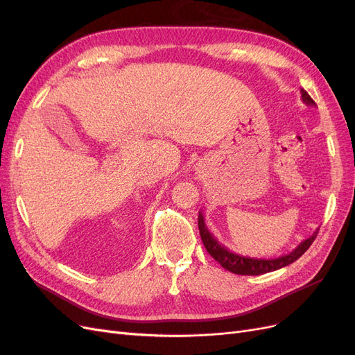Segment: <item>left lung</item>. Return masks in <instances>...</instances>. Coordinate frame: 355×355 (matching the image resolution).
<instances>
[{
	"label": "left lung",
	"mask_w": 355,
	"mask_h": 355,
	"mask_svg": "<svg viewBox=\"0 0 355 355\" xmlns=\"http://www.w3.org/2000/svg\"><path fill=\"white\" fill-rule=\"evenodd\" d=\"M300 93H302V101L306 105H311V106L315 105V102L311 99V96L304 89H300ZM198 230H200L204 247H206V250L210 253L213 259L218 261L227 271H231L239 275H261L271 271H277L280 270V268L293 263L309 249V245L314 243L318 234V231H315L309 239L304 240L295 250H292L287 254L274 257V259H256V257H247V256L232 253L223 244H220L216 239H214V235L209 231L201 211L198 213Z\"/></svg>",
	"instance_id": "1"
}]
</instances>
